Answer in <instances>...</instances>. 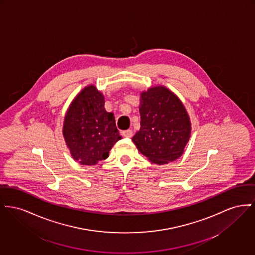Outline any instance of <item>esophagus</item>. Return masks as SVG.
I'll list each match as a JSON object with an SVG mask.
<instances>
[{"mask_svg":"<svg viewBox=\"0 0 255 255\" xmlns=\"http://www.w3.org/2000/svg\"><path fill=\"white\" fill-rule=\"evenodd\" d=\"M122 135L125 137H132L133 135V131L132 130H126V131H123L122 132Z\"/></svg>","mask_w":255,"mask_h":255,"instance_id":"obj_1","label":"esophagus"}]
</instances>
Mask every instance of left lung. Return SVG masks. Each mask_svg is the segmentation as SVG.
<instances>
[{
  "instance_id": "8db88e82",
  "label": "left lung",
  "mask_w": 255,
  "mask_h": 255,
  "mask_svg": "<svg viewBox=\"0 0 255 255\" xmlns=\"http://www.w3.org/2000/svg\"><path fill=\"white\" fill-rule=\"evenodd\" d=\"M140 129L132 140L157 165L177 160L191 136V121L179 98L163 86L140 93Z\"/></svg>"
}]
</instances>
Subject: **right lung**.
Masks as SVG:
<instances>
[{
  "instance_id": "right-lung-1",
  "label": "right lung",
  "mask_w": 255,
  "mask_h": 255,
  "mask_svg": "<svg viewBox=\"0 0 255 255\" xmlns=\"http://www.w3.org/2000/svg\"><path fill=\"white\" fill-rule=\"evenodd\" d=\"M104 105V95L90 85L76 96L66 112L62 134L71 156L82 165L105 160L121 139L114 114L106 112Z\"/></svg>"
}]
</instances>
